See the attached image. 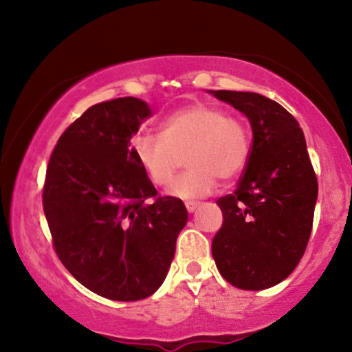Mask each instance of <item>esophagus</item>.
Wrapping results in <instances>:
<instances>
[{
  "instance_id": "34e87169",
  "label": "esophagus",
  "mask_w": 352,
  "mask_h": 352,
  "mask_svg": "<svg viewBox=\"0 0 352 352\" xmlns=\"http://www.w3.org/2000/svg\"><path fill=\"white\" fill-rule=\"evenodd\" d=\"M185 207H187V212L188 213H193L199 207V204H195V201H188V204H185Z\"/></svg>"
}]
</instances>
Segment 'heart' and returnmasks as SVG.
<instances>
[{
  "instance_id": "heart-1",
  "label": "heart",
  "mask_w": 352,
  "mask_h": 352,
  "mask_svg": "<svg viewBox=\"0 0 352 352\" xmlns=\"http://www.w3.org/2000/svg\"><path fill=\"white\" fill-rule=\"evenodd\" d=\"M252 147L243 119L207 102H193L165 117L160 135L142 134L132 140V155L155 187H167L187 155L188 172L168 188L175 199L207 197L221 180L245 168Z\"/></svg>"
}]
</instances>
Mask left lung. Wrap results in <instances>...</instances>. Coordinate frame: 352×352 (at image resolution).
I'll list each match as a JSON object with an SVG mask.
<instances>
[{
  "mask_svg": "<svg viewBox=\"0 0 352 352\" xmlns=\"http://www.w3.org/2000/svg\"><path fill=\"white\" fill-rule=\"evenodd\" d=\"M248 117L253 142L235 192L217 205L223 225L212 241L218 272L240 289L272 288L305 254L318 180L294 117L256 92L210 91Z\"/></svg>",
  "mask_w": 352,
  "mask_h": 352,
  "instance_id": "8db88e82",
  "label": "left lung"
}]
</instances>
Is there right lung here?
<instances>
[{
	"label": "right lung",
	"instance_id": "right-lung-1",
	"mask_svg": "<svg viewBox=\"0 0 352 352\" xmlns=\"http://www.w3.org/2000/svg\"><path fill=\"white\" fill-rule=\"evenodd\" d=\"M151 116L137 98L89 107L59 137L44 180L43 208L60 263L114 301L160 288L188 218L180 199L157 197L132 155V135Z\"/></svg>",
	"mask_w": 352,
	"mask_h": 352
}]
</instances>
